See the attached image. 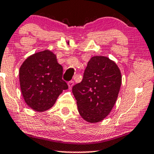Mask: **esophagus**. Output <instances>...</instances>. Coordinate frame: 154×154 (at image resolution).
Returning a JSON list of instances; mask_svg holds the SVG:
<instances>
[{
	"label": "esophagus",
	"instance_id": "obj_1",
	"mask_svg": "<svg viewBox=\"0 0 154 154\" xmlns=\"http://www.w3.org/2000/svg\"><path fill=\"white\" fill-rule=\"evenodd\" d=\"M74 85V81H70V82L68 83V86H69V89H72V87Z\"/></svg>",
	"mask_w": 154,
	"mask_h": 154
}]
</instances>
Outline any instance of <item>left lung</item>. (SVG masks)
<instances>
[{
  "mask_svg": "<svg viewBox=\"0 0 154 154\" xmlns=\"http://www.w3.org/2000/svg\"><path fill=\"white\" fill-rule=\"evenodd\" d=\"M121 82L116 62L102 55L91 57L82 82L72 88L81 117L91 124L103 121L117 101Z\"/></svg>",
  "mask_w": 154,
  "mask_h": 154,
  "instance_id": "left-lung-1",
  "label": "left lung"
}]
</instances>
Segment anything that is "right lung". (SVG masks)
<instances>
[{
	"mask_svg": "<svg viewBox=\"0 0 154 154\" xmlns=\"http://www.w3.org/2000/svg\"><path fill=\"white\" fill-rule=\"evenodd\" d=\"M62 75L63 67L50 50L28 57L19 71L20 89L27 105L39 112L50 109L63 91L68 88Z\"/></svg>",
	"mask_w": 154,
	"mask_h": 154,
	"instance_id": "add662e5",
	"label": "right lung"
}]
</instances>
